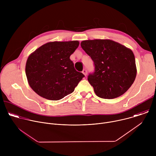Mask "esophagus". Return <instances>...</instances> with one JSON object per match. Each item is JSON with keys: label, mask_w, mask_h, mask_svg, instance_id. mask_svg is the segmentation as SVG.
<instances>
[{"label": "esophagus", "mask_w": 156, "mask_h": 156, "mask_svg": "<svg viewBox=\"0 0 156 156\" xmlns=\"http://www.w3.org/2000/svg\"><path fill=\"white\" fill-rule=\"evenodd\" d=\"M82 73H83L85 76H86V75H87V70H86V69H84V70H83Z\"/></svg>", "instance_id": "1"}]
</instances>
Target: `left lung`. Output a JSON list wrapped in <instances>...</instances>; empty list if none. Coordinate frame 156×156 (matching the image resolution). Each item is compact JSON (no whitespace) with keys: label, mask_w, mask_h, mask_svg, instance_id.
<instances>
[{"label":"left lung","mask_w":156,"mask_h":156,"mask_svg":"<svg viewBox=\"0 0 156 156\" xmlns=\"http://www.w3.org/2000/svg\"><path fill=\"white\" fill-rule=\"evenodd\" d=\"M81 46L94 62V71L87 80L96 94L102 99H114L123 94L136 76L132 51L109 39L83 41Z\"/></svg>","instance_id":"1"}]
</instances>
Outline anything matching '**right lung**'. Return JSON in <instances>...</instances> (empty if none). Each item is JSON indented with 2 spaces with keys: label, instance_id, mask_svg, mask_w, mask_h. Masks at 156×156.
Returning a JSON list of instances; mask_svg holds the SVG:
<instances>
[{
  "label": "right lung",
  "instance_id": "obj_1",
  "mask_svg": "<svg viewBox=\"0 0 156 156\" xmlns=\"http://www.w3.org/2000/svg\"><path fill=\"white\" fill-rule=\"evenodd\" d=\"M79 42H51L44 44L28 58L26 75L33 90L52 101L60 100L73 92L84 75L77 72L70 55Z\"/></svg>",
  "mask_w": 156,
  "mask_h": 156
}]
</instances>
